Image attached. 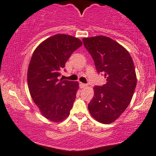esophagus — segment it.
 Segmentation results:
<instances>
[{
  "instance_id": "1",
  "label": "esophagus",
  "mask_w": 156,
  "mask_h": 156,
  "mask_svg": "<svg viewBox=\"0 0 156 156\" xmlns=\"http://www.w3.org/2000/svg\"><path fill=\"white\" fill-rule=\"evenodd\" d=\"M80 87H81V88H84V87H87V84L82 83V82H80Z\"/></svg>"
}]
</instances>
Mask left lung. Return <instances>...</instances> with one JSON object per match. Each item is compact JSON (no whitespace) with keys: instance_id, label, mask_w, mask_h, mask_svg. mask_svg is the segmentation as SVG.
Returning a JSON list of instances; mask_svg holds the SVG:
<instances>
[{"instance_id":"8db88e82","label":"left lung","mask_w":156,"mask_h":156,"mask_svg":"<svg viewBox=\"0 0 156 156\" xmlns=\"http://www.w3.org/2000/svg\"><path fill=\"white\" fill-rule=\"evenodd\" d=\"M84 46L107 83L95 86L89 112L98 122L111 123L129 105L136 86L134 64L129 52L118 42L104 36L85 38Z\"/></svg>"}]
</instances>
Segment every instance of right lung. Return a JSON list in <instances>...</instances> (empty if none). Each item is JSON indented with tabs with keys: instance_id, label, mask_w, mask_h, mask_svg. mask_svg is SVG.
Wrapping results in <instances>:
<instances>
[{
	"instance_id": "right-lung-1",
	"label": "right lung",
	"mask_w": 156,
	"mask_h": 156,
	"mask_svg": "<svg viewBox=\"0 0 156 156\" xmlns=\"http://www.w3.org/2000/svg\"><path fill=\"white\" fill-rule=\"evenodd\" d=\"M82 44L74 36L57 34L40 44L31 58L27 70L29 91L41 114L52 122L62 121L70 114L79 83L59 80L58 76Z\"/></svg>"
}]
</instances>
